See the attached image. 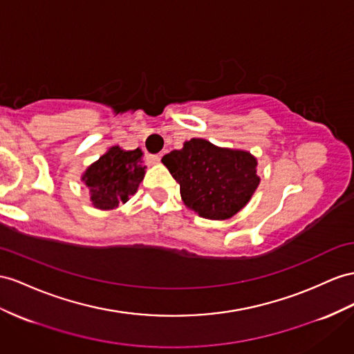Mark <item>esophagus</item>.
Masks as SVG:
<instances>
[{"instance_id":"1","label":"esophagus","mask_w":354,"mask_h":354,"mask_svg":"<svg viewBox=\"0 0 354 354\" xmlns=\"http://www.w3.org/2000/svg\"><path fill=\"white\" fill-rule=\"evenodd\" d=\"M160 160H161L160 156H152V153H151V156L147 157V161L149 162V165H158Z\"/></svg>"}]
</instances>
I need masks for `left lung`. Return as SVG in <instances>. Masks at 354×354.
I'll use <instances>...</instances> for the list:
<instances>
[{"label":"left lung","mask_w":354,"mask_h":354,"mask_svg":"<svg viewBox=\"0 0 354 354\" xmlns=\"http://www.w3.org/2000/svg\"><path fill=\"white\" fill-rule=\"evenodd\" d=\"M179 184L187 207L203 218L227 220L245 206L260 184L257 160L247 151L192 139L161 158Z\"/></svg>","instance_id":"8db88e82"}]
</instances>
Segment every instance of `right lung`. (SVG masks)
<instances>
[{"mask_svg": "<svg viewBox=\"0 0 354 354\" xmlns=\"http://www.w3.org/2000/svg\"><path fill=\"white\" fill-rule=\"evenodd\" d=\"M142 156L139 148L125 151L112 147L85 170L82 180L89 188L91 202L97 209H115L138 192L145 176Z\"/></svg>", "mask_w": 354, "mask_h": 354, "instance_id": "obj_1", "label": "right lung"}]
</instances>
